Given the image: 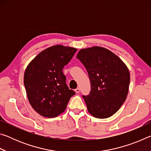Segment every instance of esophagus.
<instances>
[{"mask_svg": "<svg viewBox=\"0 0 151 151\" xmlns=\"http://www.w3.org/2000/svg\"><path fill=\"white\" fill-rule=\"evenodd\" d=\"M75 92H76V93H78L79 92H80V88H76L75 89Z\"/></svg>", "mask_w": 151, "mask_h": 151, "instance_id": "1", "label": "esophagus"}]
</instances>
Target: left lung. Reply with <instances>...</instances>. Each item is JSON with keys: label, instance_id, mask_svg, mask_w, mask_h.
Returning a JSON list of instances; mask_svg holds the SVG:
<instances>
[{"label": "left lung", "instance_id": "1", "mask_svg": "<svg viewBox=\"0 0 151 151\" xmlns=\"http://www.w3.org/2000/svg\"><path fill=\"white\" fill-rule=\"evenodd\" d=\"M76 58L90 78V93L83 95L88 112L99 119L113 115L129 92L130 73L127 66L111 51L99 47L81 49Z\"/></svg>", "mask_w": 151, "mask_h": 151}]
</instances>
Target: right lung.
Masks as SVG:
<instances>
[{"mask_svg": "<svg viewBox=\"0 0 151 151\" xmlns=\"http://www.w3.org/2000/svg\"><path fill=\"white\" fill-rule=\"evenodd\" d=\"M77 49L55 45L40 52L27 66L24 84L28 99L36 112L47 118L65 111L75 92L66 84L63 73Z\"/></svg>", "mask_w": 151, "mask_h": 151, "instance_id": "right-lung-1", "label": "right lung"}]
</instances>
